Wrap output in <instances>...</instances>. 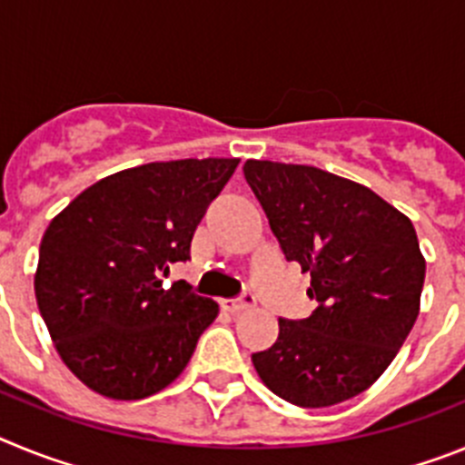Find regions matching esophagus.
<instances>
[{
    "label": "esophagus",
    "mask_w": 465,
    "mask_h": 465,
    "mask_svg": "<svg viewBox=\"0 0 465 465\" xmlns=\"http://www.w3.org/2000/svg\"><path fill=\"white\" fill-rule=\"evenodd\" d=\"M253 302H256V298H253L252 293H244L242 298H237V300H221V307H223L225 312H232V314H237V312H244V310H249V307H253Z\"/></svg>",
    "instance_id": "esophagus-1"
}]
</instances>
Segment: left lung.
<instances>
[{
	"label": "left lung",
	"instance_id": "obj_1",
	"mask_svg": "<svg viewBox=\"0 0 465 465\" xmlns=\"http://www.w3.org/2000/svg\"><path fill=\"white\" fill-rule=\"evenodd\" d=\"M244 179L316 300L307 319H279L277 342L252 356L258 377L298 408L359 396L417 322L426 261L412 221L371 188L312 165L246 160Z\"/></svg>",
	"mask_w": 465,
	"mask_h": 465
}]
</instances>
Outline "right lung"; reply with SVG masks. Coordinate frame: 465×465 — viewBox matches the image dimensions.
<instances>
[{"mask_svg": "<svg viewBox=\"0 0 465 465\" xmlns=\"http://www.w3.org/2000/svg\"><path fill=\"white\" fill-rule=\"evenodd\" d=\"M237 158L149 163L104 176L44 232L35 293L57 354L88 389L139 401L182 375L219 305L163 286Z\"/></svg>", "mask_w": 465, "mask_h": 465, "instance_id": "right-lung-1", "label": "right lung"}]
</instances>
